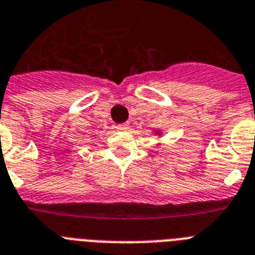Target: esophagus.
<instances>
[{
    "label": "esophagus",
    "mask_w": 255,
    "mask_h": 255,
    "mask_svg": "<svg viewBox=\"0 0 255 255\" xmlns=\"http://www.w3.org/2000/svg\"><path fill=\"white\" fill-rule=\"evenodd\" d=\"M116 129H118V131H127L128 124H118V126H116Z\"/></svg>",
    "instance_id": "esophagus-1"
}]
</instances>
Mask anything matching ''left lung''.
<instances>
[{
	"label": "left lung",
	"mask_w": 255,
	"mask_h": 255,
	"mask_svg": "<svg viewBox=\"0 0 255 255\" xmlns=\"http://www.w3.org/2000/svg\"><path fill=\"white\" fill-rule=\"evenodd\" d=\"M155 133H156V135H159V136H161V133H163V132L160 131V129H156V131H155Z\"/></svg>",
	"instance_id": "left-lung-1"
}]
</instances>
